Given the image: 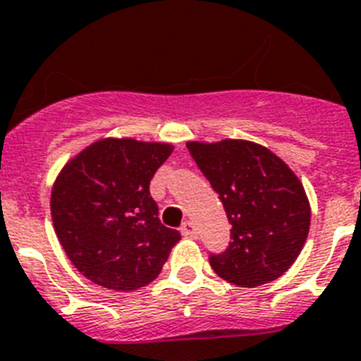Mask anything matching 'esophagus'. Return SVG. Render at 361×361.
I'll use <instances>...</instances> for the list:
<instances>
[{
  "label": "esophagus",
  "mask_w": 361,
  "mask_h": 361,
  "mask_svg": "<svg viewBox=\"0 0 361 361\" xmlns=\"http://www.w3.org/2000/svg\"><path fill=\"white\" fill-rule=\"evenodd\" d=\"M181 235L183 237H189V238H196L198 237V229H196V226L192 222H183L181 224Z\"/></svg>",
  "instance_id": "34e87169"
}]
</instances>
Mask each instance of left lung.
Returning a JSON list of instances; mask_svg holds the SVG:
<instances>
[{"label":"left lung","mask_w":361,"mask_h":361,"mask_svg":"<svg viewBox=\"0 0 361 361\" xmlns=\"http://www.w3.org/2000/svg\"><path fill=\"white\" fill-rule=\"evenodd\" d=\"M187 148L233 226L227 250L209 257L211 268L242 288L281 277L299 257L310 229V204L298 176L251 141H189Z\"/></svg>","instance_id":"8db88e82"}]
</instances>
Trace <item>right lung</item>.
<instances>
[{"instance_id": "right-lung-1", "label": "right lung", "mask_w": 361, "mask_h": 361, "mask_svg": "<svg viewBox=\"0 0 361 361\" xmlns=\"http://www.w3.org/2000/svg\"><path fill=\"white\" fill-rule=\"evenodd\" d=\"M172 148L101 139L60 171L51 190L54 231L69 260L92 283L132 292L161 271L181 235L157 218L148 187Z\"/></svg>"}]
</instances>
